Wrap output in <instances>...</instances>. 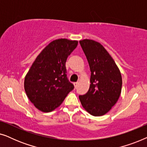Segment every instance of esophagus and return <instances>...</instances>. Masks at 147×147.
<instances>
[{"label": "esophagus", "mask_w": 147, "mask_h": 147, "mask_svg": "<svg viewBox=\"0 0 147 147\" xmlns=\"http://www.w3.org/2000/svg\"><path fill=\"white\" fill-rule=\"evenodd\" d=\"M78 82H74V87L75 88H76L78 86Z\"/></svg>", "instance_id": "34e87169"}]
</instances>
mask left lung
<instances>
[{
    "label": "left lung",
    "instance_id": "8db88e82",
    "mask_svg": "<svg viewBox=\"0 0 147 147\" xmlns=\"http://www.w3.org/2000/svg\"><path fill=\"white\" fill-rule=\"evenodd\" d=\"M80 43L91 71L90 88L79 98L83 108L94 116L106 114L119 98L122 90L121 73L114 60L100 43L84 39Z\"/></svg>",
    "mask_w": 147,
    "mask_h": 147
}]
</instances>
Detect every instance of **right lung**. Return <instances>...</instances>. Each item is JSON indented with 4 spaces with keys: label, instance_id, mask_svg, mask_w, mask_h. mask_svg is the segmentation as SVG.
<instances>
[{
    "label": "right lung",
    "instance_id": "obj_1",
    "mask_svg": "<svg viewBox=\"0 0 147 147\" xmlns=\"http://www.w3.org/2000/svg\"><path fill=\"white\" fill-rule=\"evenodd\" d=\"M78 41L59 39L47 45L26 74L24 88L36 108L49 112L61 105L74 85L68 81L65 62Z\"/></svg>",
    "mask_w": 147,
    "mask_h": 147
}]
</instances>
